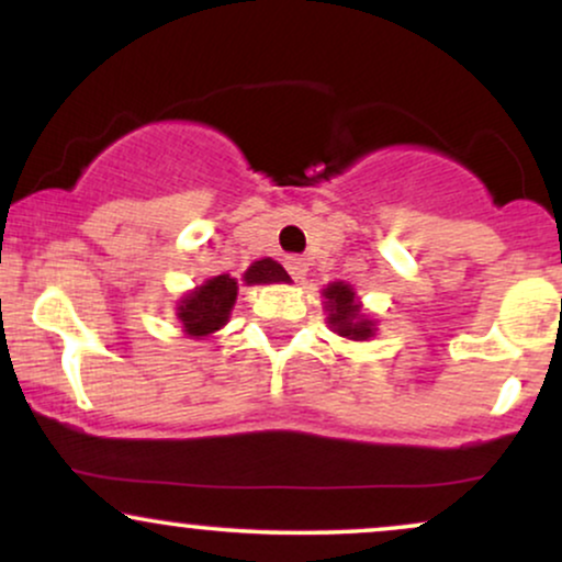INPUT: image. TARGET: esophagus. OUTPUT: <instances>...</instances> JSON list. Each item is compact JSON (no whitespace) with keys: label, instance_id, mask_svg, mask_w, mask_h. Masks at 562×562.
Wrapping results in <instances>:
<instances>
[{"label":"esophagus","instance_id":"esophagus-1","mask_svg":"<svg viewBox=\"0 0 562 562\" xmlns=\"http://www.w3.org/2000/svg\"><path fill=\"white\" fill-rule=\"evenodd\" d=\"M285 269L290 272V277H293L295 282H301L303 277H306L308 272V263L301 259V256H290V259L285 261Z\"/></svg>","mask_w":562,"mask_h":562}]
</instances>
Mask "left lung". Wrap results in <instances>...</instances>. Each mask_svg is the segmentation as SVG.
Instances as JSON below:
<instances>
[{
    "label": "left lung",
    "instance_id": "obj_1",
    "mask_svg": "<svg viewBox=\"0 0 562 562\" xmlns=\"http://www.w3.org/2000/svg\"><path fill=\"white\" fill-rule=\"evenodd\" d=\"M327 312H330V325L335 333L344 335L351 340H367L372 338V322L364 317L359 303L353 301V290L344 285V282H333L325 290Z\"/></svg>",
    "mask_w": 562,
    "mask_h": 562
}]
</instances>
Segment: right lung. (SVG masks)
Wrapping results in <instances>:
<instances>
[{"instance_id": "1", "label": "right lung", "mask_w": 562, "mask_h": 562, "mask_svg": "<svg viewBox=\"0 0 562 562\" xmlns=\"http://www.w3.org/2000/svg\"><path fill=\"white\" fill-rule=\"evenodd\" d=\"M290 277L280 263L272 259L256 261L254 267L245 272V282L248 285H261V282H288ZM237 299V282L229 274H218L200 285L195 293H190L177 308V317L182 319L187 335H209L218 330L224 322L229 319L232 306Z\"/></svg>"}]
</instances>
